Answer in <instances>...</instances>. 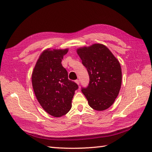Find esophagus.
<instances>
[{
  "mask_svg": "<svg viewBox=\"0 0 152 152\" xmlns=\"http://www.w3.org/2000/svg\"><path fill=\"white\" fill-rule=\"evenodd\" d=\"M75 82L76 83V84H78V85L80 84V80H75Z\"/></svg>",
  "mask_w": 152,
  "mask_h": 152,
  "instance_id": "34e87169",
  "label": "esophagus"
}]
</instances>
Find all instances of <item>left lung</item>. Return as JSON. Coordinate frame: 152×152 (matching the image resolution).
Segmentation results:
<instances>
[{"label":"left lung","instance_id":"8db88e82","mask_svg":"<svg viewBox=\"0 0 152 152\" xmlns=\"http://www.w3.org/2000/svg\"><path fill=\"white\" fill-rule=\"evenodd\" d=\"M82 64L88 70L89 83L82 91L93 109L103 111L114 104L121 89L120 63L108 48L94 44L76 50Z\"/></svg>","mask_w":152,"mask_h":152}]
</instances>
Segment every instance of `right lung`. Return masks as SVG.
I'll use <instances>...</instances> for the list:
<instances>
[{
  "label": "right lung",
  "mask_w": 152,
  "mask_h": 152,
  "mask_svg": "<svg viewBox=\"0 0 152 152\" xmlns=\"http://www.w3.org/2000/svg\"><path fill=\"white\" fill-rule=\"evenodd\" d=\"M69 49H48L41 53L32 73L35 96L48 114L56 118L65 115L72 106L78 85L68 78L61 61Z\"/></svg>",
  "instance_id": "1"
}]
</instances>
